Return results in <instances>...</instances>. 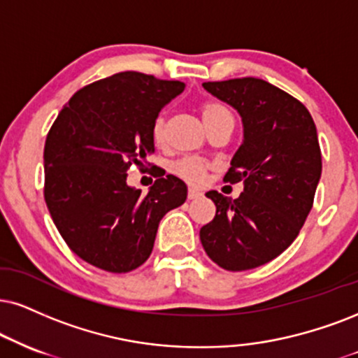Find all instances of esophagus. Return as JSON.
Returning a JSON list of instances; mask_svg holds the SVG:
<instances>
[{"label": "esophagus", "mask_w": 358, "mask_h": 358, "mask_svg": "<svg viewBox=\"0 0 358 358\" xmlns=\"http://www.w3.org/2000/svg\"><path fill=\"white\" fill-rule=\"evenodd\" d=\"M201 197H202V192L201 191H196V189H189V192H187V199L189 201L201 199Z\"/></svg>", "instance_id": "34e87169"}]
</instances>
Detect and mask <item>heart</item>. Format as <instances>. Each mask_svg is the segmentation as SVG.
Returning <instances> with one entry per match:
<instances>
[{
	"label": "heart",
	"mask_w": 358,
	"mask_h": 358,
	"mask_svg": "<svg viewBox=\"0 0 358 358\" xmlns=\"http://www.w3.org/2000/svg\"><path fill=\"white\" fill-rule=\"evenodd\" d=\"M201 113L207 129L219 121H226V119L234 121L231 109H229L224 103H219V101H207V103L202 104ZM151 134H152V141L157 145H162L166 143L164 114H159V116L154 119ZM171 169L176 176H179V178L186 180V182L192 184V186H199V184L204 182L207 171H209V164H207L206 161H202V159L186 157V159H180L178 162H174Z\"/></svg>",
	"instance_id": "1"
}]
</instances>
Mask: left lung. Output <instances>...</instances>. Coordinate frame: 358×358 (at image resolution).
<instances>
[{
    "instance_id": "8db88e82",
    "label": "left lung",
    "mask_w": 358,
    "mask_h": 358,
    "mask_svg": "<svg viewBox=\"0 0 358 358\" xmlns=\"http://www.w3.org/2000/svg\"><path fill=\"white\" fill-rule=\"evenodd\" d=\"M202 86L242 119L244 139L224 180L242 182L244 191L237 199L206 194L215 217L201 229V242L219 267L249 271L284 252L310 213L322 174L317 129L301 101L264 79Z\"/></svg>"
}]
</instances>
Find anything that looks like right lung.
<instances>
[{
    "mask_svg": "<svg viewBox=\"0 0 358 358\" xmlns=\"http://www.w3.org/2000/svg\"><path fill=\"white\" fill-rule=\"evenodd\" d=\"M184 83L124 71L79 90L57 114L44 145V199L61 237L103 271L138 268L152 252L161 219L182 206L187 186L159 176L148 194L127 184L154 152L151 127Z\"/></svg>",
    "mask_w": 358,
    "mask_h": 358,
    "instance_id": "right-lung-1",
    "label": "right lung"
}]
</instances>
